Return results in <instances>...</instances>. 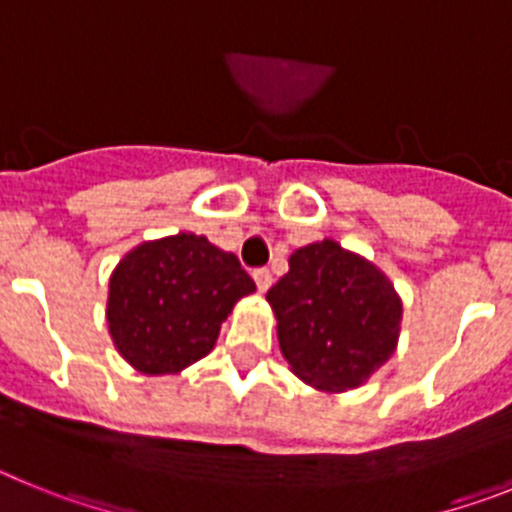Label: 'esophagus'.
<instances>
[{"label": "esophagus", "instance_id": "1", "mask_svg": "<svg viewBox=\"0 0 512 512\" xmlns=\"http://www.w3.org/2000/svg\"><path fill=\"white\" fill-rule=\"evenodd\" d=\"M253 282H256L259 292H266L271 287V282H274V277H271L269 269H256L253 271Z\"/></svg>", "mask_w": 512, "mask_h": 512}]
</instances>
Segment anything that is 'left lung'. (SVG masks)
Returning <instances> with one entry per match:
<instances>
[{
  "mask_svg": "<svg viewBox=\"0 0 512 512\" xmlns=\"http://www.w3.org/2000/svg\"><path fill=\"white\" fill-rule=\"evenodd\" d=\"M266 302L292 374L320 392L366 384L400 341L395 284L374 261L333 238L297 248Z\"/></svg>",
  "mask_w": 512,
  "mask_h": 512,
  "instance_id": "obj_1",
  "label": "left lung"
}]
</instances>
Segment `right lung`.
<instances>
[{"instance_id":"obj_1","label":"right lung","mask_w":512,"mask_h":512,"mask_svg":"<svg viewBox=\"0 0 512 512\" xmlns=\"http://www.w3.org/2000/svg\"><path fill=\"white\" fill-rule=\"evenodd\" d=\"M256 292L233 253L176 233L130 248L107 284L117 354L148 377L179 374L215 348L235 302Z\"/></svg>"}]
</instances>
